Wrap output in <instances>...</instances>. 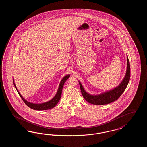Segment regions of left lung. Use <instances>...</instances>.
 I'll list each match as a JSON object with an SVG mask.
<instances>
[{
	"instance_id": "left-lung-1",
	"label": "left lung",
	"mask_w": 147,
	"mask_h": 147,
	"mask_svg": "<svg viewBox=\"0 0 147 147\" xmlns=\"http://www.w3.org/2000/svg\"><path fill=\"white\" fill-rule=\"evenodd\" d=\"M127 66L126 75L119 85L111 90L106 91L97 95H91L85 90L82 84L80 82V81H79L81 92L85 100L90 104L98 105L108 104L117 100L125 90L130 79V64L128 56L127 57Z\"/></svg>"
}]
</instances>
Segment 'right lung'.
I'll return each mask as SVG.
<instances>
[{
	"label": "right lung",
	"instance_id": "right-lung-1",
	"mask_svg": "<svg viewBox=\"0 0 147 147\" xmlns=\"http://www.w3.org/2000/svg\"><path fill=\"white\" fill-rule=\"evenodd\" d=\"M69 77H70L69 74H68V75L65 76V77H63V79L61 80V81L60 82V84L59 85V87H58L57 92L56 93V95L53 97V98H52L51 100H49L47 102L42 103V104H34V103L30 102H28V101H26L24 98L21 96L20 93L18 90V89L16 88V86L15 85V84L14 83V78H13V83H14V86H15V89H16L18 94L20 96L22 100L25 102V104L27 105L30 108H31L33 110H49V109L53 108L58 104V102H59L60 98H61L62 91V89H63L64 84Z\"/></svg>",
	"mask_w": 147,
	"mask_h": 147
}]
</instances>
